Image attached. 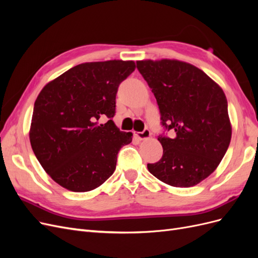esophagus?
Instances as JSON below:
<instances>
[{
    "instance_id": "34e87169",
    "label": "esophagus",
    "mask_w": 258,
    "mask_h": 258,
    "mask_svg": "<svg viewBox=\"0 0 258 258\" xmlns=\"http://www.w3.org/2000/svg\"><path fill=\"white\" fill-rule=\"evenodd\" d=\"M151 130L148 129V128H145L143 131H141V132H135V136L137 137V138H139L140 140H144V139H147V138H150L151 137Z\"/></svg>"
}]
</instances>
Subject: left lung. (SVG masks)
<instances>
[{
	"label": "left lung",
	"instance_id": "1",
	"mask_svg": "<svg viewBox=\"0 0 258 258\" xmlns=\"http://www.w3.org/2000/svg\"><path fill=\"white\" fill-rule=\"evenodd\" d=\"M157 101L162 157L147 163L150 172L174 187H190L220 165L231 139L227 99L222 88L198 68L162 59L137 61Z\"/></svg>",
	"mask_w": 258,
	"mask_h": 258
}]
</instances>
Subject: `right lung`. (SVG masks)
I'll use <instances>...</instances> for the list:
<instances>
[{"label": "right lung", "mask_w": 258, "mask_h": 258, "mask_svg": "<svg viewBox=\"0 0 258 258\" xmlns=\"http://www.w3.org/2000/svg\"><path fill=\"white\" fill-rule=\"evenodd\" d=\"M134 61L110 60L76 66L38 95L30 129L32 150L47 174L64 188L89 191L110 177L117 154L131 132L113 121L116 95L135 71ZM108 121L100 124L99 118Z\"/></svg>", "instance_id": "1"}]
</instances>
